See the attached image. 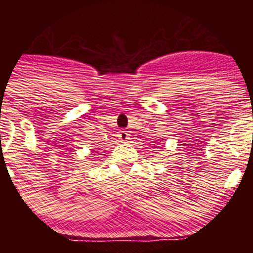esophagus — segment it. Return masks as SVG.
Segmentation results:
<instances>
[{"label":"esophagus","mask_w":253,"mask_h":253,"mask_svg":"<svg viewBox=\"0 0 253 253\" xmlns=\"http://www.w3.org/2000/svg\"><path fill=\"white\" fill-rule=\"evenodd\" d=\"M118 137H119V139L122 140V142H128L129 134H128V131H126V130H120L119 135H118Z\"/></svg>","instance_id":"esophagus-1"}]
</instances>
